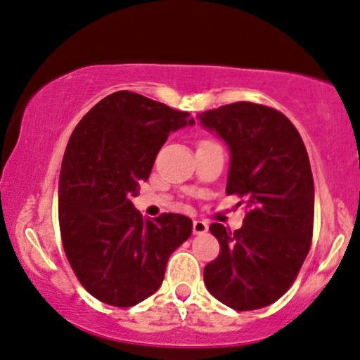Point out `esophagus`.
<instances>
[{"mask_svg": "<svg viewBox=\"0 0 360 360\" xmlns=\"http://www.w3.org/2000/svg\"><path fill=\"white\" fill-rule=\"evenodd\" d=\"M207 230H209L207 221H204V219H195V221H193V233L200 236V233H205Z\"/></svg>", "mask_w": 360, "mask_h": 360, "instance_id": "obj_1", "label": "esophagus"}]
</instances>
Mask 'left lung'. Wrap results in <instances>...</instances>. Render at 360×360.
Wrapping results in <instances>:
<instances>
[{
    "instance_id": "obj_1",
    "label": "left lung",
    "mask_w": 360,
    "mask_h": 360,
    "mask_svg": "<svg viewBox=\"0 0 360 360\" xmlns=\"http://www.w3.org/2000/svg\"><path fill=\"white\" fill-rule=\"evenodd\" d=\"M197 117L229 146L226 195H239L246 207L236 232L221 223L209 226L219 255L205 265L204 283L237 311L265 308L292 287L311 246L315 186L308 151L290 120L271 107L237 102Z\"/></svg>"
}]
</instances>
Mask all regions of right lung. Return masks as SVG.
Here are the masks:
<instances>
[{"instance_id":"obj_1","label":"right lung","mask_w":360,"mask_h":360,"mask_svg":"<svg viewBox=\"0 0 360 360\" xmlns=\"http://www.w3.org/2000/svg\"><path fill=\"white\" fill-rule=\"evenodd\" d=\"M193 124L188 112L116 91L73 130L59 174V229L73 273L98 301L130 308L155 294L172 251L191 236L188 216L144 219L131 197L169 135Z\"/></svg>"}]
</instances>
